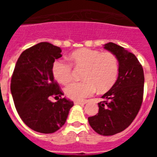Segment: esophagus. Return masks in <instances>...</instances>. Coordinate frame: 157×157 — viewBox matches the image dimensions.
I'll return each instance as SVG.
<instances>
[{
	"instance_id": "esophagus-1",
	"label": "esophagus",
	"mask_w": 157,
	"mask_h": 157,
	"mask_svg": "<svg viewBox=\"0 0 157 157\" xmlns=\"http://www.w3.org/2000/svg\"><path fill=\"white\" fill-rule=\"evenodd\" d=\"M75 105H85L86 102H84V101H75Z\"/></svg>"
}]
</instances>
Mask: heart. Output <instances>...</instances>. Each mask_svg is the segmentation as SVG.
Here are the masks:
<instances>
[{"mask_svg": "<svg viewBox=\"0 0 157 157\" xmlns=\"http://www.w3.org/2000/svg\"><path fill=\"white\" fill-rule=\"evenodd\" d=\"M72 66L83 69V81L72 82L65 88L66 95L75 101H82L94 94L96 88L105 92L112 87L119 75V61L110 52H101L90 48H79L70 55ZM52 71L55 79L66 85L72 80V67L58 59L54 62Z\"/></svg>", "mask_w": 157, "mask_h": 157, "instance_id": "obj_1", "label": "heart"}]
</instances>
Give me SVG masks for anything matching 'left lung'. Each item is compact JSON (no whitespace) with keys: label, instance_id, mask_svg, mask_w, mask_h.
<instances>
[{"label":"left lung","instance_id":"1","mask_svg":"<svg viewBox=\"0 0 157 157\" xmlns=\"http://www.w3.org/2000/svg\"><path fill=\"white\" fill-rule=\"evenodd\" d=\"M104 48L116 55L119 75L116 83L98 103V115L88 118L94 131L104 136L121 132L134 121L141 109L144 94V71L135 55L109 42Z\"/></svg>","mask_w":157,"mask_h":157}]
</instances>
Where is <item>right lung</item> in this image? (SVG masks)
Masks as SVG:
<instances>
[{"label":"right lung","instance_id":"obj_1","mask_svg":"<svg viewBox=\"0 0 157 157\" xmlns=\"http://www.w3.org/2000/svg\"><path fill=\"white\" fill-rule=\"evenodd\" d=\"M61 48L48 42L38 43L23 51L11 79V93L23 123L34 131L52 134L63 127L73 101L61 98L52 67L61 57ZM53 97L58 100L52 102Z\"/></svg>","mask_w":157,"mask_h":157}]
</instances>
